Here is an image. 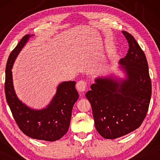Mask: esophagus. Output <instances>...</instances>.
<instances>
[{
  "label": "esophagus",
  "instance_id": "esophagus-1",
  "mask_svg": "<svg viewBox=\"0 0 160 160\" xmlns=\"http://www.w3.org/2000/svg\"><path fill=\"white\" fill-rule=\"evenodd\" d=\"M87 88V83L84 82V81H78L76 84V89L79 92H84L86 90Z\"/></svg>",
  "mask_w": 160,
  "mask_h": 160
}]
</instances>
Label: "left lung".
<instances>
[{"label":"left lung","instance_id":"left-lung-1","mask_svg":"<svg viewBox=\"0 0 160 160\" xmlns=\"http://www.w3.org/2000/svg\"><path fill=\"white\" fill-rule=\"evenodd\" d=\"M129 43L126 56L119 61L126 78H97L86 93L90 102L95 128L106 139H115L141 125L152 96L147 60L134 37L122 31Z\"/></svg>","mask_w":160,"mask_h":160}]
</instances>
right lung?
<instances>
[{
    "mask_svg": "<svg viewBox=\"0 0 160 160\" xmlns=\"http://www.w3.org/2000/svg\"><path fill=\"white\" fill-rule=\"evenodd\" d=\"M33 36V35H32ZM31 35H25L8 57L6 68L5 94L13 117L24 134L32 138L47 141L60 139L69 128L73 106L78 98L76 82L58 85L55 95L47 108L34 110L18 99L13 86L11 70L19 52Z\"/></svg>",
    "mask_w": 160,
    "mask_h": 160,
    "instance_id": "1",
    "label": "right lung"
}]
</instances>
